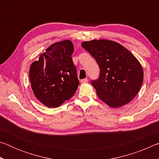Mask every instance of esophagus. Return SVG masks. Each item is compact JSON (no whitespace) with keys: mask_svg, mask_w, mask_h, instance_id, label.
Segmentation results:
<instances>
[{"mask_svg":"<svg viewBox=\"0 0 159 159\" xmlns=\"http://www.w3.org/2000/svg\"><path fill=\"white\" fill-rule=\"evenodd\" d=\"M88 81V79H82L80 80V83H85Z\"/></svg>","mask_w":159,"mask_h":159,"instance_id":"esophagus-1","label":"esophagus"}]
</instances>
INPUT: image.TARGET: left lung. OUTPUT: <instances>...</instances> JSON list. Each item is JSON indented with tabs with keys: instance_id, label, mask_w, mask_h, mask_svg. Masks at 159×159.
Instances as JSON below:
<instances>
[{
	"instance_id": "left-lung-1",
	"label": "left lung",
	"mask_w": 159,
	"mask_h": 159,
	"mask_svg": "<svg viewBox=\"0 0 159 159\" xmlns=\"http://www.w3.org/2000/svg\"><path fill=\"white\" fill-rule=\"evenodd\" d=\"M81 45L100 69L98 79L91 80L99 98L113 108L130 102L143 81V69L136 57L123 45L105 39L85 41Z\"/></svg>"
}]
</instances>
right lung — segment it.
<instances>
[{"instance_id":"1","label":"right lung","mask_w":159,"mask_h":159,"mask_svg":"<svg viewBox=\"0 0 159 159\" xmlns=\"http://www.w3.org/2000/svg\"><path fill=\"white\" fill-rule=\"evenodd\" d=\"M72 42L55 43L31 64L29 79L34 95L48 108L60 107L73 96L79 85L72 61Z\"/></svg>"}]
</instances>
